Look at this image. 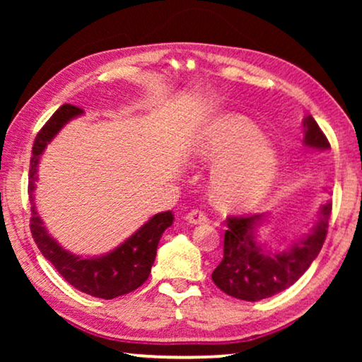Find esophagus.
<instances>
[{
  "label": "esophagus",
  "mask_w": 362,
  "mask_h": 362,
  "mask_svg": "<svg viewBox=\"0 0 362 362\" xmlns=\"http://www.w3.org/2000/svg\"><path fill=\"white\" fill-rule=\"evenodd\" d=\"M186 221H187V224H192V226L204 224V222H207V216H206L204 211L192 209L186 214Z\"/></svg>",
  "instance_id": "esophagus-1"
}]
</instances>
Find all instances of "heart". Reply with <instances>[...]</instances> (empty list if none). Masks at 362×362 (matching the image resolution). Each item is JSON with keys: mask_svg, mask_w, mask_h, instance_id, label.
Returning <instances> with one entry per match:
<instances>
[{"mask_svg": "<svg viewBox=\"0 0 362 362\" xmlns=\"http://www.w3.org/2000/svg\"><path fill=\"white\" fill-rule=\"evenodd\" d=\"M196 156L212 166V199L227 211L254 209L279 181V151L242 115H222L207 123L197 138Z\"/></svg>", "mask_w": 362, "mask_h": 362, "instance_id": "1", "label": "heart"}]
</instances>
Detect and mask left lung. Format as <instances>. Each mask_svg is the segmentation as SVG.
<instances>
[{
	"label": "left lung",
	"instance_id": "8db88e82",
	"mask_svg": "<svg viewBox=\"0 0 362 362\" xmlns=\"http://www.w3.org/2000/svg\"><path fill=\"white\" fill-rule=\"evenodd\" d=\"M303 143L313 150H329V141L311 115L303 120ZM331 202L321 204L318 219L308 234L284 250H269L257 240V230L269 214L229 217L224 235V259L212 272V280L224 293L245 301L274 296L295 284L308 270L325 244Z\"/></svg>",
	"mask_w": 362,
	"mask_h": 362
}]
</instances>
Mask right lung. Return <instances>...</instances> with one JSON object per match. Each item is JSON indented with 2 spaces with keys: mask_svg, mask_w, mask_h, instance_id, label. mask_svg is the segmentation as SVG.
Wrapping results in <instances>:
<instances>
[{
  "mask_svg": "<svg viewBox=\"0 0 362 362\" xmlns=\"http://www.w3.org/2000/svg\"><path fill=\"white\" fill-rule=\"evenodd\" d=\"M82 113L83 110L81 108L66 103L49 118V122L41 128L34 140L28 186L29 201H31V234L41 254L56 267V270L66 281L83 293L112 300L130 293L145 284L150 276L153 262L156 259V249L163 232L173 224L175 216L171 211L158 212L117 249L98 257L72 254L64 249L52 235H49L34 204L39 160L46 146L62 130L64 125Z\"/></svg>",
  "mask_w": 362,
  "mask_h": 362,
  "instance_id": "1",
  "label": "right lung"
}]
</instances>
